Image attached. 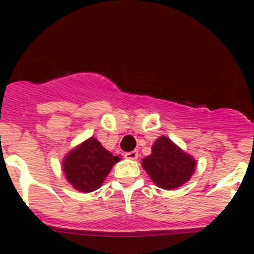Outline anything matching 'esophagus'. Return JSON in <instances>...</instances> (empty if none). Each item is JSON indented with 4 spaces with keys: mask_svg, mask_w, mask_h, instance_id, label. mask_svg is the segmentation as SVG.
Instances as JSON below:
<instances>
[{
    "mask_svg": "<svg viewBox=\"0 0 254 254\" xmlns=\"http://www.w3.org/2000/svg\"><path fill=\"white\" fill-rule=\"evenodd\" d=\"M124 156L129 160H136L138 157V151L137 150H132V151H127V153L124 154Z\"/></svg>",
    "mask_w": 254,
    "mask_h": 254,
    "instance_id": "34e87169",
    "label": "esophagus"
}]
</instances>
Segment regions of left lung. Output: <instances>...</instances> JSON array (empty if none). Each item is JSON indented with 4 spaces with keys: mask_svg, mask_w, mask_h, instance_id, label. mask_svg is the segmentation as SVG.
Returning <instances> with one entry per match:
<instances>
[{
    "mask_svg": "<svg viewBox=\"0 0 254 254\" xmlns=\"http://www.w3.org/2000/svg\"><path fill=\"white\" fill-rule=\"evenodd\" d=\"M151 182L165 190H173L190 180L196 160L180 149L168 137L161 136L151 147V154L142 160Z\"/></svg>",
    "mask_w": 254,
    "mask_h": 254,
    "instance_id": "8db88e82",
    "label": "left lung"
}]
</instances>
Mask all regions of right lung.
<instances>
[{
    "instance_id": "obj_1",
    "label": "right lung",
    "mask_w": 254,
    "mask_h": 254,
    "mask_svg": "<svg viewBox=\"0 0 254 254\" xmlns=\"http://www.w3.org/2000/svg\"><path fill=\"white\" fill-rule=\"evenodd\" d=\"M118 156H113L94 137L86 139L69 151L63 160L66 180L77 191L88 193L103 185Z\"/></svg>"
}]
</instances>
